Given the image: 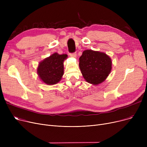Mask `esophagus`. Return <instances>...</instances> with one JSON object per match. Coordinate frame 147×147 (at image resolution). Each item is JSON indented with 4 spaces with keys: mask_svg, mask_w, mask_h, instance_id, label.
<instances>
[{
    "mask_svg": "<svg viewBox=\"0 0 147 147\" xmlns=\"http://www.w3.org/2000/svg\"><path fill=\"white\" fill-rule=\"evenodd\" d=\"M69 56H70V57H72V58H76L77 55H76V53H70V54H69Z\"/></svg>",
    "mask_w": 147,
    "mask_h": 147,
    "instance_id": "esophagus-1",
    "label": "esophagus"
}]
</instances>
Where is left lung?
Wrapping results in <instances>:
<instances>
[{"instance_id": "1", "label": "left lung", "mask_w": 147, "mask_h": 147, "mask_svg": "<svg viewBox=\"0 0 147 147\" xmlns=\"http://www.w3.org/2000/svg\"><path fill=\"white\" fill-rule=\"evenodd\" d=\"M111 58L102 52L84 51L79 58V68L85 80L93 85L104 82L112 68Z\"/></svg>"}]
</instances>
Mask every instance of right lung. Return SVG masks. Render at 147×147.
<instances>
[{
  "label": "right lung",
  "instance_id": "add662e5",
  "mask_svg": "<svg viewBox=\"0 0 147 147\" xmlns=\"http://www.w3.org/2000/svg\"><path fill=\"white\" fill-rule=\"evenodd\" d=\"M67 54L59 55L54 53L38 63L37 73L38 78L48 85H53L59 82L64 74V61Z\"/></svg>",
  "mask_w": 147,
  "mask_h": 147
}]
</instances>
